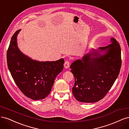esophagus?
<instances>
[{
  "label": "esophagus",
  "mask_w": 129,
  "mask_h": 129,
  "mask_svg": "<svg viewBox=\"0 0 129 129\" xmlns=\"http://www.w3.org/2000/svg\"><path fill=\"white\" fill-rule=\"evenodd\" d=\"M70 63L68 61H66L64 63V67L65 68H68L69 67Z\"/></svg>",
  "instance_id": "esophagus-1"
}]
</instances>
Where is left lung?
I'll list each match as a JSON object with an SVG mask.
<instances>
[{
  "mask_svg": "<svg viewBox=\"0 0 129 129\" xmlns=\"http://www.w3.org/2000/svg\"><path fill=\"white\" fill-rule=\"evenodd\" d=\"M111 44L91 49L70 67L75 77L73 93L76 100L95 103L102 100L117 78L122 64L119 43L111 38Z\"/></svg>",
  "mask_w": 129,
  "mask_h": 129,
  "instance_id": "left-lung-1",
  "label": "left lung"
}]
</instances>
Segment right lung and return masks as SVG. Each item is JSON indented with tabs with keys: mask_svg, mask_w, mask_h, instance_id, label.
Wrapping results in <instances>:
<instances>
[{
	"mask_svg": "<svg viewBox=\"0 0 129 129\" xmlns=\"http://www.w3.org/2000/svg\"><path fill=\"white\" fill-rule=\"evenodd\" d=\"M17 30L11 38L7 52V66L21 92L33 100L44 99L50 91L56 77L63 69L64 59L55 61L34 60L22 53L18 47Z\"/></svg>",
	"mask_w": 129,
	"mask_h": 129,
	"instance_id": "add662e5",
	"label": "right lung"
}]
</instances>
